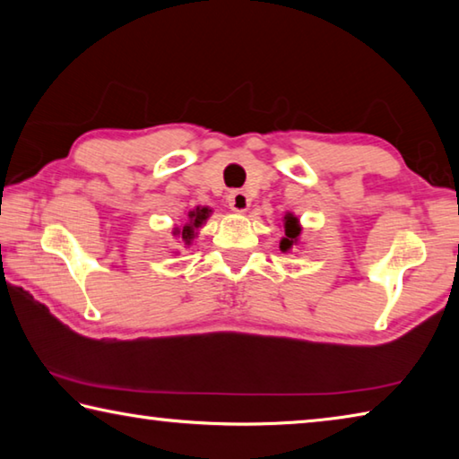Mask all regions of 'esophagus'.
Here are the masks:
<instances>
[{"label": "esophagus", "mask_w": 459, "mask_h": 459, "mask_svg": "<svg viewBox=\"0 0 459 459\" xmlns=\"http://www.w3.org/2000/svg\"><path fill=\"white\" fill-rule=\"evenodd\" d=\"M229 206H230L235 212H245L247 208L251 206V198H248L245 192L232 190V192L229 194Z\"/></svg>", "instance_id": "1"}]
</instances>
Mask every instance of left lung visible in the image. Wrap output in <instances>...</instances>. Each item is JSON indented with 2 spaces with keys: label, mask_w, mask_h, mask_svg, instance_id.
I'll return each instance as SVG.
<instances>
[{
  "label": "left lung",
  "mask_w": 459,
  "mask_h": 459,
  "mask_svg": "<svg viewBox=\"0 0 459 459\" xmlns=\"http://www.w3.org/2000/svg\"><path fill=\"white\" fill-rule=\"evenodd\" d=\"M299 227H298V219H295V216H291V214H287L285 216V237H283V240H281V251H290L291 248V245L295 243V240H298V237H299Z\"/></svg>",
  "instance_id": "obj_1"
}]
</instances>
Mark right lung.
Instances as JSON below:
<instances>
[{"label":"right lung","mask_w":459,"mask_h":459,"mask_svg":"<svg viewBox=\"0 0 459 459\" xmlns=\"http://www.w3.org/2000/svg\"><path fill=\"white\" fill-rule=\"evenodd\" d=\"M208 208H196V211H192L188 216H190V224H186V227L182 229V238L186 240V243H190V240L194 238V229H198L202 221L208 219Z\"/></svg>","instance_id":"add662e5"}]
</instances>
